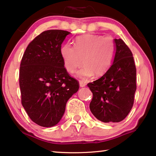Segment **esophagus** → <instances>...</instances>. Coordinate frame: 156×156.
Returning <instances> with one entry per match:
<instances>
[{
    "mask_svg": "<svg viewBox=\"0 0 156 156\" xmlns=\"http://www.w3.org/2000/svg\"><path fill=\"white\" fill-rule=\"evenodd\" d=\"M80 87H84L86 86V84H85V82H82V81H80Z\"/></svg>",
    "mask_w": 156,
    "mask_h": 156,
    "instance_id": "esophagus-1",
    "label": "esophagus"
}]
</instances>
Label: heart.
I'll use <instances>...</instances> for the list:
<instances>
[{"label":"heart","instance_id":"heart-1","mask_svg":"<svg viewBox=\"0 0 156 156\" xmlns=\"http://www.w3.org/2000/svg\"><path fill=\"white\" fill-rule=\"evenodd\" d=\"M116 54V44L111 37L87 34L76 39L75 47L69 43L63 44L60 55L64 67L69 73H73L83 63L84 67L76 72V76L86 80L95 74L104 75L112 65Z\"/></svg>","mask_w":156,"mask_h":156}]
</instances>
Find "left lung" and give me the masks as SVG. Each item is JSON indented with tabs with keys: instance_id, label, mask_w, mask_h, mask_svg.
<instances>
[{
	"instance_id": "obj_1",
	"label": "left lung",
	"mask_w": 156,
	"mask_h": 156,
	"mask_svg": "<svg viewBox=\"0 0 156 156\" xmlns=\"http://www.w3.org/2000/svg\"><path fill=\"white\" fill-rule=\"evenodd\" d=\"M116 54L108 71L87 84L93 98L91 113L104 123L123 121L133 105L136 90V69L133 54L124 42L114 39Z\"/></svg>"
}]
</instances>
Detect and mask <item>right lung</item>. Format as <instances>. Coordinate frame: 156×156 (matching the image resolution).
I'll use <instances>...</instances> for the list:
<instances>
[{"label":"right lung","instance_id":"1","mask_svg":"<svg viewBox=\"0 0 156 156\" xmlns=\"http://www.w3.org/2000/svg\"><path fill=\"white\" fill-rule=\"evenodd\" d=\"M70 33L62 30L42 32L28 44L21 60V102L31 120L40 126L57 125L67 101L80 87L67 73L60 55L62 44Z\"/></svg>","mask_w":156,"mask_h":156}]
</instances>
